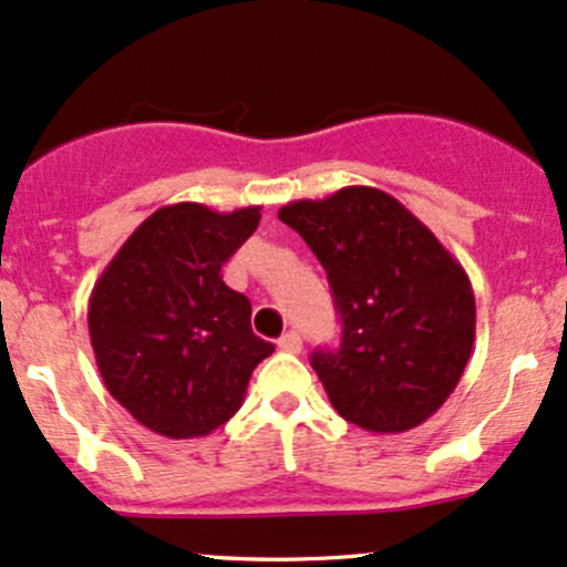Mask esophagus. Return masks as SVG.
<instances>
[{
    "mask_svg": "<svg viewBox=\"0 0 567 567\" xmlns=\"http://www.w3.org/2000/svg\"><path fill=\"white\" fill-rule=\"evenodd\" d=\"M277 347L282 352H290V354H298L301 352V347H303V341H301V336H298L296 331H288L282 336V339L277 341Z\"/></svg>",
    "mask_w": 567,
    "mask_h": 567,
    "instance_id": "34e87169",
    "label": "esophagus"
}]
</instances>
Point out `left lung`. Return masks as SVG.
Masks as SVG:
<instances>
[{
  "label": "left lung",
  "instance_id": "1",
  "mask_svg": "<svg viewBox=\"0 0 567 567\" xmlns=\"http://www.w3.org/2000/svg\"><path fill=\"white\" fill-rule=\"evenodd\" d=\"M317 255L341 315L339 350L312 369L328 401L369 433L422 425L474 350L476 301L460 260L390 193L350 185L279 209Z\"/></svg>",
  "mask_w": 567,
  "mask_h": 567
}]
</instances>
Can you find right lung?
Wrapping results in <instances>:
<instances>
[{
    "mask_svg": "<svg viewBox=\"0 0 567 567\" xmlns=\"http://www.w3.org/2000/svg\"><path fill=\"white\" fill-rule=\"evenodd\" d=\"M258 220L260 207H161L93 285L89 333L99 374L147 431L209 435L239 412L255 365L274 352L252 333L247 296L220 277Z\"/></svg>",
    "mask_w": 567,
    "mask_h": 567,
    "instance_id": "obj_1",
    "label": "right lung"
}]
</instances>
